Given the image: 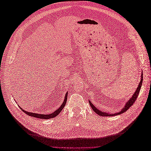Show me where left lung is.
<instances>
[{
    "instance_id": "obj_1",
    "label": "left lung",
    "mask_w": 151,
    "mask_h": 151,
    "mask_svg": "<svg viewBox=\"0 0 151 151\" xmlns=\"http://www.w3.org/2000/svg\"><path fill=\"white\" fill-rule=\"evenodd\" d=\"M142 82H143V74H142V76H141V81H140V82L139 84L138 85V87H137L136 91H135V93H134V95H132V97H131V99H130V100H129V101H128L127 103H126V105L124 106V107L122 109V110L119 112H118V113L117 114H108V113H105V112H102L101 111V110H99L98 109H97L95 108V106H94L93 104L92 103H91L90 101H89V104H90L91 108L93 109V110L96 114H97L98 115H100V116H112V115H117L118 114H121L124 113V112L127 111L128 110H129V108L132 106L134 104V102L136 101V100L137 98V96H138L139 93V91L141 89V88H142Z\"/></svg>"
}]
</instances>
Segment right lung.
Returning <instances> with one entry per match:
<instances>
[{
  "instance_id": "right-lung-1",
  "label": "right lung",
  "mask_w": 151,
  "mask_h": 151,
  "mask_svg": "<svg viewBox=\"0 0 151 151\" xmlns=\"http://www.w3.org/2000/svg\"><path fill=\"white\" fill-rule=\"evenodd\" d=\"M67 93L65 95V99H64L63 104L61 105V106L58 109V110H56L55 111H54L52 114H50L45 115V114H36V113H31V112H28L27 111H24L23 109H22L21 108H20L21 109L22 111L24 112V113L26 114L27 115H29V116L40 118V119H48L53 118L54 117L57 116V115L60 113V111L62 110V109L63 108V107L65 106V105L66 102H67Z\"/></svg>"
}]
</instances>
